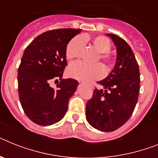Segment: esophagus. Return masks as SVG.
Listing matches in <instances>:
<instances>
[{"instance_id":"esophagus-1","label":"esophagus","mask_w":158,"mask_h":158,"mask_svg":"<svg viewBox=\"0 0 158 158\" xmlns=\"http://www.w3.org/2000/svg\"><path fill=\"white\" fill-rule=\"evenodd\" d=\"M79 82H81V83H83V82H82V81H79Z\"/></svg>"}]
</instances>
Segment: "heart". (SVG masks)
I'll list each match as a JSON object with an SVG mask.
<instances>
[{
  "mask_svg": "<svg viewBox=\"0 0 158 158\" xmlns=\"http://www.w3.org/2000/svg\"><path fill=\"white\" fill-rule=\"evenodd\" d=\"M88 41L87 37L77 36L72 38L66 49V56L69 60L78 59L82 53L85 42ZM91 45L99 54L96 62L100 61L101 65L87 66L84 63L77 62L70 65L67 74L70 77L79 80H92L100 79L104 75V70L108 72L113 68L114 60L109 53L112 48L111 42L104 36H96L91 39Z\"/></svg>",
  "mask_w": 158,
  "mask_h": 158,
  "instance_id": "heart-1",
  "label": "heart"
}]
</instances>
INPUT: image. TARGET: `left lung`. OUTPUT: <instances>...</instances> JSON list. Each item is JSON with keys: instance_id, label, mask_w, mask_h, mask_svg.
Here are the masks:
<instances>
[{"instance_id": "8db88e82", "label": "left lung", "mask_w": 158, "mask_h": 158, "mask_svg": "<svg viewBox=\"0 0 158 158\" xmlns=\"http://www.w3.org/2000/svg\"><path fill=\"white\" fill-rule=\"evenodd\" d=\"M116 47L115 67L108 77L98 82L86 106V119L93 128L112 132L128 120L140 92V71L132 49L123 38L108 34Z\"/></svg>"}]
</instances>
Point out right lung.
I'll return each instance as SVG.
<instances>
[{
  "label": "right lung",
  "instance_id": "add662e5",
  "mask_svg": "<svg viewBox=\"0 0 158 158\" xmlns=\"http://www.w3.org/2000/svg\"><path fill=\"white\" fill-rule=\"evenodd\" d=\"M80 32L75 29L46 31L34 38L24 51L18 67V95L24 112L35 124L51 125L67 112L69 99L79 83L62 79L67 65L66 49ZM53 78L60 81L55 89L48 83Z\"/></svg>",
  "mask_w": 158,
  "mask_h": 158
}]
</instances>
